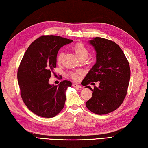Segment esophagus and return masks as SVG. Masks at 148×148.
<instances>
[{"label": "esophagus", "mask_w": 148, "mask_h": 148, "mask_svg": "<svg viewBox=\"0 0 148 148\" xmlns=\"http://www.w3.org/2000/svg\"><path fill=\"white\" fill-rule=\"evenodd\" d=\"M72 86H73V87H75V88H81V87H82V86L79 85H77V84H76V83H74L73 85H72Z\"/></svg>", "instance_id": "esophagus-1"}]
</instances>
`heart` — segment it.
Listing matches in <instances>:
<instances>
[{
	"label": "heart",
	"instance_id": "b5f03b06",
	"mask_svg": "<svg viewBox=\"0 0 148 148\" xmlns=\"http://www.w3.org/2000/svg\"><path fill=\"white\" fill-rule=\"evenodd\" d=\"M73 49L75 53H76L77 57L79 59L82 58H86L88 56V51L87 48H86L85 45L81 43H77L75 44L73 47ZM63 58V53H60L58 54L57 56V62L60 63L62 62ZM82 74V71H76L75 72H72L69 73V76L73 79L74 80H77L78 79V76Z\"/></svg>",
	"mask_w": 148,
	"mask_h": 148
}]
</instances>
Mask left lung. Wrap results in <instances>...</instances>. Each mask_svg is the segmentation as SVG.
<instances>
[{
	"mask_svg": "<svg viewBox=\"0 0 148 148\" xmlns=\"http://www.w3.org/2000/svg\"><path fill=\"white\" fill-rule=\"evenodd\" d=\"M96 51V62L85 79L83 86L93 92L86 106L97 115L109 114L115 110L125 98L130 79L128 60L116 43L99 37L89 41ZM99 81V88L92 89L87 85Z\"/></svg>",
	"mask_w": 148,
	"mask_h": 148,
	"instance_id": "8db88e82",
	"label": "left lung"
}]
</instances>
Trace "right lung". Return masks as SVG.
<instances>
[{
	"mask_svg": "<svg viewBox=\"0 0 148 148\" xmlns=\"http://www.w3.org/2000/svg\"><path fill=\"white\" fill-rule=\"evenodd\" d=\"M72 42L59 36H40L27 48L20 62L17 72L20 95L27 108L40 117H54L64 107L65 92L72 83L64 80L54 85L49 79L56 67L59 49Z\"/></svg>",
	"mask_w": 148,
	"mask_h": 148,
	"instance_id": "obj_1",
	"label": "right lung"
}]
</instances>
